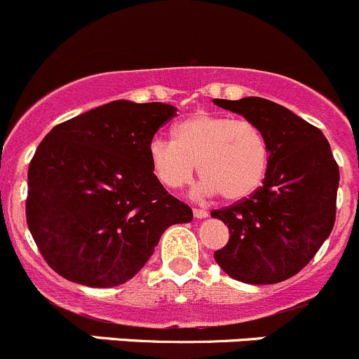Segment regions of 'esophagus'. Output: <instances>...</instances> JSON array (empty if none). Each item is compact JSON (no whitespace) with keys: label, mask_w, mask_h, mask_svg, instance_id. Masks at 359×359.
Wrapping results in <instances>:
<instances>
[{"label":"esophagus","mask_w":359,"mask_h":359,"mask_svg":"<svg viewBox=\"0 0 359 359\" xmlns=\"http://www.w3.org/2000/svg\"><path fill=\"white\" fill-rule=\"evenodd\" d=\"M208 215H209L208 209L194 208V216H195V218H205V216H208Z\"/></svg>","instance_id":"1"}]
</instances>
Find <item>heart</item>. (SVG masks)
<instances>
[{
	"label": "heart",
	"mask_w": 359,
	"mask_h": 359,
	"mask_svg": "<svg viewBox=\"0 0 359 359\" xmlns=\"http://www.w3.org/2000/svg\"><path fill=\"white\" fill-rule=\"evenodd\" d=\"M175 140H151L148 147L155 176L178 190L191 183L197 164L201 190L222 194L229 201L250 197L264 183L269 168V143L253 122L212 111H195L172 130Z\"/></svg>",
	"instance_id": "1"
}]
</instances>
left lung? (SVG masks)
Here are the masks:
<instances>
[{
    "label": "left lung",
    "instance_id": "obj_1",
    "mask_svg": "<svg viewBox=\"0 0 359 359\" xmlns=\"http://www.w3.org/2000/svg\"><path fill=\"white\" fill-rule=\"evenodd\" d=\"M258 126L269 143V168L257 191L211 216L229 226V243L215 251L237 281L274 285L312 260L335 223L339 165L318 127L269 99H215Z\"/></svg>",
    "mask_w": 359,
    "mask_h": 359
}]
</instances>
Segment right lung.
Masks as SVG:
<instances>
[{"mask_svg": "<svg viewBox=\"0 0 359 359\" xmlns=\"http://www.w3.org/2000/svg\"><path fill=\"white\" fill-rule=\"evenodd\" d=\"M176 115L162 102L113 101L55 126L31 158L26 219L67 281L111 288L133 279L188 204L154 175L148 147Z\"/></svg>", "mask_w": 359, "mask_h": 359, "instance_id": "1", "label": "right lung"}]
</instances>
